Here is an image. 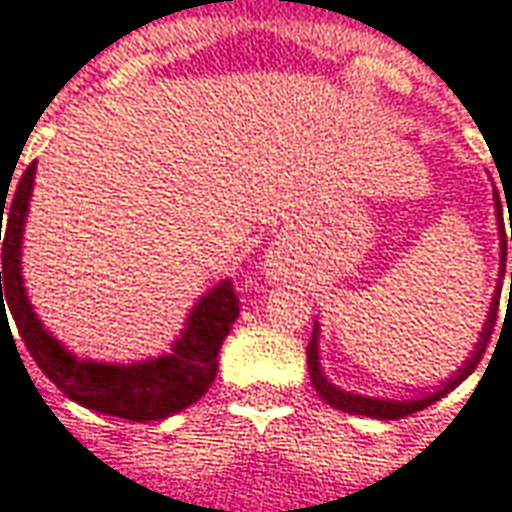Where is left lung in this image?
Instances as JSON below:
<instances>
[{
	"label": "left lung",
	"instance_id": "obj_1",
	"mask_svg": "<svg viewBox=\"0 0 512 512\" xmlns=\"http://www.w3.org/2000/svg\"><path fill=\"white\" fill-rule=\"evenodd\" d=\"M496 197V216H499V241H502V277H505V260H507V233H505V222H502V205H499V194ZM510 241H512V224H510ZM512 279V271H510ZM512 293V288H510ZM499 296H502V285H496L494 301H491V312H488V321H485V329L480 334V343L474 348L472 359H466V365L455 373V376L447 381V384L441 386L439 392H433L428 397H417V400H378V397H362V395H351V392H343V389H337L334 384L326 381V376L321 373V362H318V326L312 329L310 345H307V367H310V378L312 386H315V392L329 403L332 408H340L345 414H362V417H373V419H403L408 414H417L422 408H428L430 403H436L439 397H444L447 392H452L455 386L461 384L463 378L472 376V370L480 365V359L485 354V345L491 340V332H494V323H496V310H499Z\"/></svg>",
	"mask_w": 512,
	"mask_h": 512
}]
</instances>
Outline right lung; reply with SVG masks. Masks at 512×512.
<instances>
[{
    "instance_id": "1",
    "label": "right lung",
    "mask_w": 512,
    "mask_h": 512,
    "mask_svg": "<svg viewBox=\"0 0 512 512\" xmlns=\"http://www.w3.org/2000/svg\"><path fill=\"white\" fill-rule=\"evenodd\" d=\"M32 180H35V161L18 180L7 213L5 205L0 211V227L7 216L5 235L0 233L2 323L7 315L4 310L7 300L18 334L35 359V365L43 370V376L51 378V384H57L60 392L90 411L131 419V422H153V419L172 417L191 403H197L216 378L219 370L216 354L241 312L233 282L224 279L222 285H216L208 296L197 301L180 340L172 345V354L139 365H98V362L76 359L40 326L21 282V235H24V219L32 197ZM2 202H7L5 194Z\"/></svg>"
}]
</instances>
